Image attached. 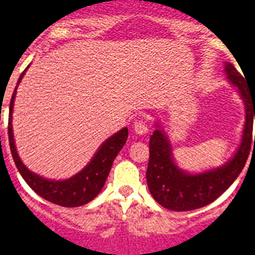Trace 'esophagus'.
I'll return each instance as SVG.
<instances>
[{"mask_svg":"<svg viewBox=\"0 0 255 255\" xmlns=\"http://www.w3.org/2000/svg\"><path fill=\"white\" fill-rule=\"evenodd\" d=\"M133 131L137 134H145L148 133V127L144 121H136L133 124Z\"/></svg>","mask_w":255,"mask_h":255,"instance_id":"34e87169","label":"esophagus"}]
</instances>
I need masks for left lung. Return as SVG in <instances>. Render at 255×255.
Returning a JSON list of instances; mask_svg holds the SVG:
<instances>
[{"label": "left lung", "instance_id": "obj_1", "mask_svg": "<svg viewBox=\"0 0 255 255\" xmlns=\"http://www.w3.org/2000/svg\"><path fill=\"white\" fill-rule=\"evenodd\" d=\"M229 82L239 89L246 110L242 140L233 158L223 166L190 174L177 166L171 156V145L166 134L157 129L149 138V162L146 182L152 196L158 204L171 211L198 210L216 200L236 181L245 166L253 145V119H255V94L250 92L245 80L233 64L225 63Z\"/></svg>", "mask_w": 255, "mask_h": 255}]
</instances>
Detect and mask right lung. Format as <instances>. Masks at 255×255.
Here are the masks:
<instances>
[{
    "mask_svg": "<svg viewBox=\"0 0 255 255\" xmlns=\"http://www.w3.org/2000/svg\"><path fill=\"white\" fill-rule=\"evenodd\" d=\"M24 72L20 74L18 84H19L22 77H23ZM15 94L16 86L14 89L11 101H10L9 126H7V129H9V144L11 156H13V160L16 165V169L20 173V175L23 177L27 185L30 186L43 199L48 200V202L53 203V204H57V206L80 207L86 204V203L92 202L95 196L101 192L103 186H105V182H106L107 177H109L115 157H117L118 153L121 152V149L123 148L126 141H127L128 128H122L121 131L114 133L111 137L107 138L106 141L101 145V148L98 149V152L95 153L93 160L76 175L68 178V179H64V181L45 179V178L28 170L23 165V162L20 161L18 152H16L13 134V124H11V114H13Z\"/></svg>",
    "mask_w": 255,
    "mask_h": 255,
    "instance_id": "1",
    "label": "right lung"
}]
</instances>
